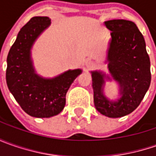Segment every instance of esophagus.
I'll list each match as a JSON object with an SVG mask.
<instances>
[{"instance_id":"obj_1","label":"esophagus","mask_w":156,"mask_h":156,"mask_svg":"<svg viewBox=\"0 0 156 156\" xmlns=\"http://www.w3.org/2000/svg\"><path fill=\"white\" fill-rule=\"evenodd\" d=\"M86 68L87 69H92L94 68V63L93 61L91 60H87L86 62Z\"/></svg>"}]
</instances>
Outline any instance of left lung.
I'll use <instances>...</instances> for the list:
<instances>
[{
	"label": "left lung",
	"mask_w": 156,
	"mask_h": 156,
	"mask_svg": "<svg viewBox=\"0 0 156 156\" xmlns=\"http://www.w3.org/2000/svg\"><path fill=\"white\" fill-rule=\"evenodd\" d=\"M111 31L107 61L109 75L91 71L94 107L110 118L122 117L140 105L150 86V60L143 35L133 21L110 20L104 22ZM115 80L119 86L116 100L105 95V81Z\"/></svg>",
	"instance_id": "8db88e82"
}]
</instances>
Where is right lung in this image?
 <instances>
[{"instance_id":"1","label":"right lung","mask_w":156,"mask_h":156,"mask_svg":"<svg viewBox=\"0 0 156 156\" xmlns=\"http://www.w3.org/2000/svg\"><path fill=\"white\" fill-rule=\"evenodd\" d=\"M51 24L47 16H34L21 27L7 58L6 81L9 91L27 115L49 118L60 114L66 104V94L81 69H69L53 78L39 75L34 67V43Z\"/></svg>"}]
</instances>
